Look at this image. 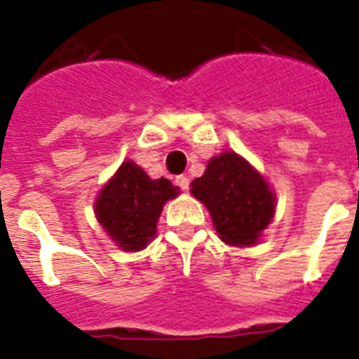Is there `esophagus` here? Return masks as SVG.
<instances>
[{
    "instance_id": "esophagus-1",
    "label": "esophagus",
    "mask_w": 359,
    "mask_h": 359,
    "mask_svg": "<svg viewBox=\"0 0 359 359\" xmlns=\"http://www.w3.org/2000/svg\"><path fill=\"white\" fill-rule=\"evenodd\" d=\"M177 184H179L182 190H188V187H190V180H188V177H184V175H180V177H177Z\"/></svg>"
}]
</instances>
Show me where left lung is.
<instances>
[{"instance_id": "obj_1", "label": "left lung", "mask_w": 359, "mask_h": 359, "mask_svg": "<svg viewBox=\"0 0 359 359\" xmlns=\"http://www.w3.org/2000/svg\"><path fill=\"white\" fill-rule=\"evenodd\" d=\"M190 194L208 208L219 238L236 248L262 241L277 208V196L262 172L234 151L211 157Z\"/></svg>"}]
</instances>
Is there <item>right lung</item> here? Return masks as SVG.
<instances>
[{"label": "right lung", "mask_w": 359, "mask_h": 359, "mask_svg": "<svg viewBox=\"0 0 359 359\" xmlns=\"http://www.w3.org/2000/svg\"><path fill=\"white\" fill-rule=\"evenodd\" d=\"M179 194L171 180L149 179L142 167L126 159L95 198V219L123 252H140L154 241L165 203Z\"/></svg>", "instance_id": "1"}]
</instances>
